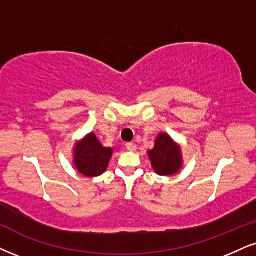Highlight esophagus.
Masks as SVG:
<instances>
[{
    "instance_id": "obj_1",
    "label": "esophagus",
    "mask_w": 256,
    "mask_h": 256,
    "mask_svg": "<svg viewBox=\"0 0 256 256\" xmlns=\"http://www.w3.org/2000/svg\"><path fill=\"white\" fill-rule=\"evenodd\" d=\"M126 147H127V150H129V152H135V150H136V144H135L128 142L127 144H126Z\"/></svg>"
}]
</instances>
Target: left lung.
<instances>
[{"label": "left lung", "instance_id": "1", "mask_svg": "<svg viewBox=\"0 0 256 256\" xmlns=\"http://www.w3.org/2000/svg\"><path fill=\"white\" fill-rule=\"evenodd\" d=\"M154 172L168 176L180 171L182 167V152L178 142L167 133H160L156 138L154 147L147 152Z\"/></svg>", "mask_w": 256, "mask_h": 256}]
</instances>
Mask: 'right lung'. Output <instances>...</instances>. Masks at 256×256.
Here are the masks:
<instances>
[{
	"mask_svg": "<svg viewBox=\"0 0 256 256\" xmlns=\"http://www.w3.org/2000/svg\"><path fill=\"white\" fill-rule=\"evenodd\" d=\"M112 153V148L104 147L96 134L91 132L74 144V165L84 176H98L108 168Z\"/></svg>",
	"mask_w": 256,
	"mask_h": 256,
	"instance_id": "1",
	"label": "right lung"
}]
</instances>
